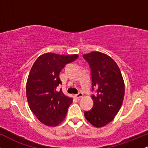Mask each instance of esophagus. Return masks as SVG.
Returning <instances> with one entry per match:
<instances>
[{
	"label": "esophagus",
	"instance_id": "esophagus-1",
	"mask_svg": "<svg viewBox=\"0 0 148 148\" xmlns=\"http://www.w3.org/2000/svg\"><path fill=\"white\" fill-rule=\"evenodd\" d=\"M83 95H84V94H83L82 92H79V93H78V94L74 95V97H76V98H77V99H79V98L82 97Z\"/></svg>",
	"mask_w": 148,
	"mask_h": 148
}]
</instances>
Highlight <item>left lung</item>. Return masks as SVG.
I'll list each match as a JSON object with an SVG mask.
<instances>
[{
	"label": "left lung",
	"mask_w": 148,
	"mask_h": 148,
	"mask_svg": "<svg viewBox=\"0 0 148 148\" xmlns=\"http://www.w3.org/2000/svg\"><path fill=\"white\" fill-rule=\"evenodd\" d=\"M83 57L91 69L92 109L85 111L86 120L95 127H102L111 122L121 108L125 96V83L118 64L111 57L99 51H92Z\"/></svg>",
	"instance_id": "obj_1"
}]
</instances>
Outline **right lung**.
Instances as JSON below:
<instances>
[{
    "label": "right lung",
    "mask_w": 148,
    "mask_h": 148,
    "mask_svg": "<svg viewBox=\"0 0 148 148\" xmlns=\"http://www.w3.org/2000/svg\"><path fill=\"white\" fill-rule=\"evenodd\" d=\"M79 55L42 54L34 62L26 83V97L31 111L45 125L55 127L65 118L73 99L57 91L62 84L59 74L66 64Z\"/></svg>",
    "instance_id": "add662e5"
}]
</instances>
